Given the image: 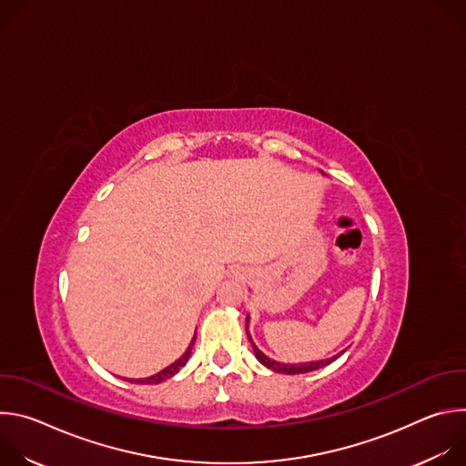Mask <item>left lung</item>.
Masks as SVG:
<instances>
[{"instance_id": "obj_1", "label": "left lung", "mask_w": 466, "mask_h": 466, "mask_svg": "<svg viewBox=\"0 0 466 466\" xmlns=\"http://www.w3.org/2000/svg\"><path fill=\"white\" fill-rule=\"evenodd\" d=\"M247 324H248V317H247ZM247 336H248V331H247ZM248 341H250V345H252V350H254V356H256V360L261 363V365H265L268 369H271V370H275V372H282V374H306V372H311V370H317V369H322V367H326V365H329L331 361H336L341 354H338V356H331V358H328V360H320V361H309V363H293V365H284V363H279V361H275V360H271V358H268L265 356L263 352H259L258 350V347L252 343V339H250V336H248Z\"/></svg>"}]
</instances>
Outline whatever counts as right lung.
I'll return each mask as SVG.
<instances>
[{
    "label": "right lung",
    "instance_id": "right-lung-1",
    "mask_svg": "<svg viewBox=\"0 0 466 466\" xmlns=\"http://www.w3.org/2000/svg\"><path fill=\"white\" fill-rule=\"evenodd\" d=\"M193 343H195V338L191 339V345L187 347V350L184 352V356L182 358H178L175 363H171L169 367H166L164 370H160L158 374H153V376H149V378H144V380H130V381H135V383H149V385H155V383H162L164 380H167V378H171V376H175L186 363H187V360H189V356H191V347H193Z\"/></svg>",
    "mask_w": 466,
    "mask_h": 466
}]
</instances>
